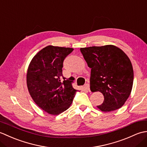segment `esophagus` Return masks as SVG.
<instances>
[{
  "mask_svg": "<svg viewBox=\"0 0 147 147\" xmlns=\"http://www.w3.org/2000/svg\"><path fill=\"white\" fill-rule=\"evenodd\" d=\"M85 88L87 90H90V85H89V83H86L85 85Z\"/></svg>",
  "mask_w": 147,
  "mask_h": 147,
  "instance_id": "1",
  "label": "esophagus"
}]
</instances>
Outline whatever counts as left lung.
Wrapping results in <instances>:
<instances>
[{
    "label": "left lung",
    "mask_w": 147,
    "mask_h": 147,
    "mask_svg": "<svg viewBox=\"0 0 147 147\" xmlns=\"http://www.w3.org/2000/svg\"><path fill=\"white\" fill-rule=\"evenodd\" d=\"M88 66L91 68L90 90L100 92L104 96L103 112L121 108L130 95L133 84V69L127 55L112 45L81 48Z\"/></svg>",
    "instance_id": "1"
}]
</instances>
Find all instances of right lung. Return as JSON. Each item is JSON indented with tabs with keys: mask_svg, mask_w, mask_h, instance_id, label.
<instances>
[{
	"mask_svg": "<svg viewBox=\"0 0 147 147\" xmlns=\"http://www.w3.org/2000/svg\"><path fill=\"white\" fill-rule=\"evenodd\" d=\"M73 49L47 46L34 56L28 68L26 83L35 104L51 115L70 107L78 90L72 86L74 78L62 75L64 59Z\"/></svg>",
	"mask_w": 147,
	"mask_h": 147,
	"instance_id": "1",
	"label": "right lung"
}]
</instances>
